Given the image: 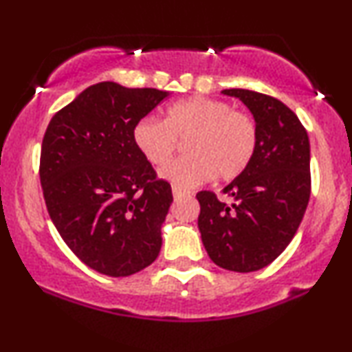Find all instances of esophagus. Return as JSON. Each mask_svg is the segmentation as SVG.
<instances>
[{"mask_svg":"<svg viewBox=\"0 0 352 352\" xmlns=\"http://www.w3.org/2000/svg\"><path fill=\"white\" fill-rule=\"evenodd\" d=\"M172 193H173V198H175V200H179V198H182V197H188V195H192V192H187V190H182L179 187H175V185H173Z\"/></svg>","mask_w":352,"mask_h":352,"instance_id":"obj_1","label":"esophagus"}]
</instances>
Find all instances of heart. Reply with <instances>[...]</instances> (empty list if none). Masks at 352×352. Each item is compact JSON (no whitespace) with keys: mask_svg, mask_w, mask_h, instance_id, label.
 Returning a JSON list of instances; mask_svg holds the SVG:
<instances>
[{"mask_svg":"<svg viewBox=\"0 0 352 352\" xmlns=\"http://www.w3.org/2000/svg\"><path fill=\"white\" fill-rule=\"evenodd\" d=\"M187 139L190 154L160 172L179 188L205 184L214 175L232 180L249 167L259 141L254 118L226 101L192 96L165 109V118L146 116L133 128V141L152 165H165Z\"/></svg>","mask_w":352,"mask_h":352,"instance_id":"b5f03b06","label":"heart"}]
</instances>
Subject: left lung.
I'll return each mask as SVG.
<instances>
[{
  "label": "left lung",
  "instance_id": "8db88e82",
  "mask_svg": "<svg viewBox=\"0 0 352 352\" xmlns=\"http://www.w3.org/2000/svg\"><path fill=\"white\" fill-rule=\"evenodd\" d=\"M251 109L259 141L254 159L221 192L201 190L198 228L210 259L232 272H254L277 259L294 239L311 193L310 141L297 114L274 96L223 90Z\"/></svg>",
  "mask_w": 352,
  "mask_h": 352
}]
</instances>
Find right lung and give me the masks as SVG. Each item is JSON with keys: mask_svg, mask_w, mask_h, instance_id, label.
Returning a JSON list of instances; mask_svg holds the SVG:
<instances>
[{"mask_svg": "<svg viewBox=\"0 0 352 352\" xmlns=\"http://www.w3.org/2000/svg\"><path fill=\"white\" fill-rule=\"evenodd\" d=\"M155 88L91 85L54 114L39 177L49 217L83 264L128 277L157 259L173 201L133 141V128L167 96Z\"/></svg>", "mask_w": 352, "mask_h": 352, "instance_id": "obj_1", "label": "right lung"}]
</instances>
